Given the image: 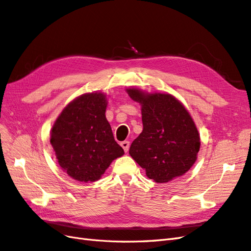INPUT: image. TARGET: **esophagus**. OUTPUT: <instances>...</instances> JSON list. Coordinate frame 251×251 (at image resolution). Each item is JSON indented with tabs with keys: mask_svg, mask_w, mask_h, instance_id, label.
I'll return each instance as SVG.
<instances>
[{
	"mask_svg": "<svg viewBox=\"0 0 251 251\" xmlns=\"http://www.w3.org/2000/svg\"><path fill=\"white\" fill-rule=\"evenodd\" d=\"M120 146L123 147V149L125 150V151L126 153V151H128V149H130V141H123L120 143Z\"/></svg>",
	"mask_w": 251,
	"mask_h": 251,
	"instance_id": "1",
	"label": "esophagus"
}]
</instances>
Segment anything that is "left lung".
<instances>
[{
	"mask_svg": "<svg viewBox=\"0 0 251 251\" xmlns=\"http://www.w3.org/2000/svg\"><path fill=\"white\" fill-rule=\"evenodd\" d=\"M126 92L141 104L143 125L128 151L131 157L157 183L184 175L200 150L199 132L184 105L169 93H146L137 88Z\"/></svg>",
	"mask_w": 251,
	"mask_h": 251,
	"instance_id": "left-lung-1",
	"label": "left lung"
}]
</instances>
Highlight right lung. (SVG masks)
<instances>
[{"mask_svg":"<svg viewBox=\"0 0 251 251\" xmlns=\"http://www.w3.org/2000/svg\"><path fill=\"white\" fill-rule=\"evenodd\" d=\"M107 104L101 92L82 94L67 105L52 126L50 143L57 162L74 180L97 181L114 159L125 154L105 118Z\"/></svg>","mask_w":251,"mask_h":251,"instance_id":"obj_1","label":"right lung"}]
</instances>
